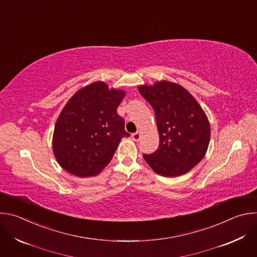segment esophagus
Returning a JSON list of instances; mask_svg holds the SVG:
<instances>
[{
	"mask_svg": "<svg viewBox=\"0 0 257 257\" xmlns=\"http://www.w3.org/2000/svg\"><path fill=\"white\" fill-rule=\"evenodd\" d=\"M131 136H132V139L134 141H139L140 138H141V133L140 132H136V133H133Z\"/></svg>",
	"mask_w": 257,
	"mask_h": 257,
	"instance_id": "esophagus-1",
	"label": "esophagus"
}]
</instances>
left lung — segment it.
Listing matches in <instances>:
<instances>
[{
  "label": "left lung",
  "instance_id": "left-lung-1",
  "mask_svg": "<svg viewBox=\"0 0 257 257\" xmlns=\"http://www.w3.org/2000/svg\"><path fill=\"white\" fill-rule=\"evenodd\" d=\"M140 94L155 109L159 149L143 159L159 175L178 177L205 156L210 138L208 119L192 94L180 84L162 80L139 85Z\"/></svg>",
  "mask_w": 257,
  "mask_h": 257
}]
</instances>
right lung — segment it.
<instances>
[{
	"instance_id": "right-lung-1",
	"label": "right lung",
	"mask_w": 257,
	"mask_h": 257,
	"mask_svg": "<svg viewBox=\"0 0 257 257\" xmlns=\"http://www.w3.org/2000/svg\"><path fill=\"white\" fill-rule=\"evenodd\" d=\"M124 96V90L95 81L67 101L53 135L54 156L64 170L77 177H91L111 162L121 139L130 136L117 113Z\"/></svg>"
}]
</instances>
